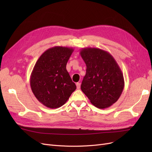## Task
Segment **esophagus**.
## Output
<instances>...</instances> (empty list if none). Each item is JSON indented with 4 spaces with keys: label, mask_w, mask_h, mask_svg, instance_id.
<instances>
[{
    "label": "esophagus",
    "mask_w": 152,
    "mask_h": 152,
    "mask_svg": "<svg viewBox=\"0 0 152 152\" xmlns=\"http://www.w3.org/2000/svg\"><path fill=\"white\" fill-rule=\"evenodd\" d=\"M76 86H77V89H79L80 87V84L79 83V82H77V83H76Z\"/></svg>",
    "instance_id": "esophagus-1"
}]
</instances>
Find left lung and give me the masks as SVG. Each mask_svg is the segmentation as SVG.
Returning <instances> with one entry per match:
<instances>
[{"label":"left lung","mask_w":152,"mask_h":152,"mask_svg":"<svg viewBox=\"0 0 152 152\" xmlns=\"http://www.w3.org/2000/svg\"><path fill=\"white\" fill-rule=\"evenodd\" d=\"M80 54L87 67L81 90L96 107H110L120 98L124 87L120 67L111 54L99 48H83Z\"/></svg>","instance_id":"obj_1"}]
</instances>
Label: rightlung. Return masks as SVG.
<instances>
[{
	"instance_id": "1",
	"label": "right lung",
	"mask_w": 152,
	"mask_h": 152,
	"mask_svg": "<svg viewBox=\"0 0 152 152\" xmlns=\"http://www.w3.org/2000/svg\"><path fill=\"white\" fill-rule=\"evenodd\" d=\"M73 49L55 46L42 53L30 76V86L35 98L50 108L65 104L76 89L66 66Z\"/></svg>"
}]
</instances>
